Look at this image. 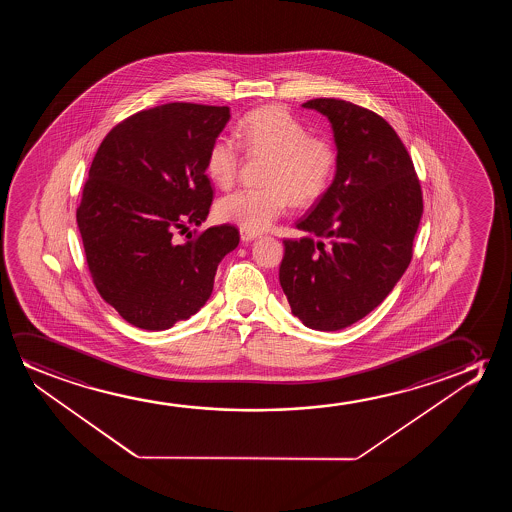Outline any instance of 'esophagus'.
Returning a JSON list of instances; mask_svg holds the SVG:
<instances>
[{
    "label": "esophagus",
    "mask_w": 512,
    "mask_h": 512,
    "mask_svg": "<svg viewBox=\"0 0 512 512\" xmlns=\"http://www.w3.org/2000/svg\"><path fill=\"white\" fill-rule=\"evenodd\" d=\"M239 234H241V241H245V243H248V241H253V239L259 238V234H257V232L246 231V229H241V231H239Z\"/></svg>",
    "instance_id": "1"
}]
</instances>
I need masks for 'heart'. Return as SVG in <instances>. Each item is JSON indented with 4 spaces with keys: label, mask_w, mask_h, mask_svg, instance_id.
I'll return each mask as SVG.
<instances>
[{
    "label": "heart",
    "mask_w": 512,
    "mask_h": 512,
    "mask_svg": "<svg viewBox=\"0 0 512 512\" xmlns=\"http://www.w3.org/2000/svg\"><path fill=\"white\" fill-rule=\"evenodd\" d=\"M238 136L250 154L271 157L266 189H241L218 203L225 222L246 231H266L285 215L290 199L297 206L315 203L329 189L336 171V150L281 106H264L239 120ZM241 164L238 141L218 136L206 155V173L218 187H231Z\"/></svg>",
    "instance_id": "b5f03b06"
}]
</instances>
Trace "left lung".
<instances>
[{
	"instance_id": "8db88e82",
	"label": "left lung",
	"mask_w": 512,
	"mask_h": 512,
	"mask_svg": "<svg viewBox=\"0 0 512 512\" xmlns=\"http://www.w3.org/2000/svg\"><path fill=\"white\" fill-rule=\"evenodd\" d=\"M329 119L336 176L285 239L280 283L294 316L315 330H341L378 308L406 273L423 215L420 180L393 127L343 99L304 103Z\"/></svg>"
}]
</instances>
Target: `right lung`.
Instances as JSON below:
<instances>
[{"label": "right lung", "mask_w": 512, "mask_h": 512, "mask_svg": "<svg viewBox=\"0 0 512 512\" xmlns=\"http://www.w3.org/2000/svg\"><path fill=\"white\" fill-rule=\"evenodd\" d=\"M229 119V106H155L113 127L94 155L77 210L85 259L99 295L138 329L196 315L239 245L229 224L175 236L210 213L206 155Z\"/></svg>", "instance_id": "obj_1"}]
</instances>
